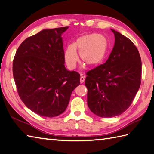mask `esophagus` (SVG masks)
<instances>
[{"instance_id":"34e87169","label":"esophagus","mask_w":154,"mask_h":154,"mask_svg":"<svg viewBox=\"0 0 154 154\" xmlns=\"http://www.w3.org/2000/svg\"><path fill=\"white\" fill-rule=\"evenodd\" d=\"M80 80V83L81 84H83L84 82V81H85V77L84 76H82V74L81 75Z\"/></svg>"}]
</instances>
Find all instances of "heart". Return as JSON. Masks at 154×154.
<instances>
[{
	"label": "heart",
	"instance_id": "1",
	"mask_svg": "<svg viewBox=\"0 0 154 154\" xmlns=\"http://www.w3.org/2000/svg\"><path fill=\"white\" fill-rule=\"evenodd\" d=\"M108 48L109 42L105 36L97 33L84 35L66 48L65 61L70 69L76 68L78 62V50L80 60L85 64L89 66H98L105 59Z\"/></svg>",
	"mask_w": 154,
	"mask_h": 154
}]
</instances>
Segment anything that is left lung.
Here are the masks:
<instances>
[{
  "label": "left lung",
  "mask_w": 154,
  "mask_h": 154,
  "mask_svg": "<svg viewBox=\"0 0 154 154\" xmlns=\"http://www.w3.org/2000/svg\"><path fill=\"white\" fill-rule=\"evenodd\" d=\"M115 43L103 65L87 72L88 105L101 118L119 116L128 108L139 89L142 63L137 47L121 33L111 29Z\"/></svg>",
  "instance_id": "1"
}]
</instances>
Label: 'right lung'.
Wrapping results in <instances>:
<instances>
[{
    "instance_id": "right-lung-1",
    "label": "right lung",
    "mask_w": 154,
    "mask_h": 154,
    "mask_svg": "<svg viewBox=\"0 0 154 154\" xmlns=\"http://www.w3.org/2000/svg\"><path fill=\"white\" fill-rule=\"evenodd\" d=\"M69 27L43 29L21 44L13 61L18 94L30 110L52 118L65 112L80 76L65 68L62 34Z\"/></svg>"
}]
</instances>
